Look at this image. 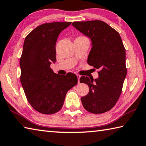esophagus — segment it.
Instances as JSON below:
<instances>
[{
    "label": "esophagus",
    "instance_id": "obj_1",
    "mask_svg": "<svg viewBox=\"0 0 146 146\" xmlns=\"http://www.w3.org/2000/svg\"><path fill=\"white\" fill-rule=\"evenodd\" d=\"M76 77L78 78V82L80 83V78L81 77V76L80 75H78V74H76Z\"/></svg>",
    "mask_w": 146,
    "mask_h": 146
}]
</instances>
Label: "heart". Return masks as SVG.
I'll return each instance as SVG.
<instances>
[{
    "label": "heart",
    "instance_id": "b5f03b06",
    "mask_svg": "<svg viewBox=\"0 0 146 146\" xmlns=\"http://www.w3.org/2000/svg\"><path fill=\"white\" fill-rule=\"evenodd\" d=\"M77 38H85V37H84V36H80V37H78Z\"/></svg>",
    "mask_w": 146,
    "mask_h": 146
}]
</instances>
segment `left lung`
<instances>
[{
  "label": "left lung",
  "mask_w": 146,
  "mask_h": 146,
  "mask_svg": "<svg viewBox=\"0 0 146 146\" xmlns=\"http://www.w3.org/2000/svg\"><path fill=\"white\" fill-rule=\"evenodd\" d=\"M72 25L92 41L87 63L99 70L96 79L82 76L80 83L88 85L89 92L81 98L85 109L102 113L114 107L126 78V51L117 31L101 20L74 22Z\"/></svg>",
  "instance_id": "obj_1"
}]
</instances>
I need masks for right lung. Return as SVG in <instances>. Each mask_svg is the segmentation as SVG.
I'll use <instances>...</instances> for the list:
<instances>
[{
  "label": "right lung",
  "instance_id": "add662e5",
  "mask_svg": "<svg viewBox=\"0 0 146 146\" xmlns=\"http://www.w3.org/2000/svg\"><path fill=\"white\" fill-rule=\"evenodd\" d=\"M71 22L46 23L26 36L20 59V82L29 103L43 114H54L62 107L66 93L78 83L72 73H55V44L59 34Z\"/></svg>",
  "mask_w": 146,
  "mask_h": 146
}]
</instances>
